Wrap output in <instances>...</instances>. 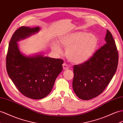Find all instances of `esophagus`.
Listing matches in <instances>:
<instances>
[{"label": "esophagus", "mask_w": 123, "mask_h": 123, "mask_svg": "<svg viewBox=\"0 0 123 123\" xmlns=\"http://www.w3.org/2000/svg\"><path fill=\"white\" fill-rule=\"evenodd\" d=\"M63 70H68V69L69 67L67 64L63 63Z\"/></svg>", "instance_id": "1"}]
</instances>
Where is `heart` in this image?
Listing matches in <instances>:
<instances>
[{
	"label": "heart",
	"instance_id": "heart-1",
	"mask_svg": "<svg viewBox=\"0 0 123 123\" xmlns=\"http://www.w3.org/2000/svg\"><path fill=\"white\" fill-rule=\"evenodd\" d=\"M98 43L97 37L84 31H77L61 36L59 43L65 48V55L71 62L81 64L93 55ZM51 49L56 55H60L62 48L57 43H53Z\"/></svg>",
	"mask_w": 123,
	"mask_h": 123
}]
</instances>
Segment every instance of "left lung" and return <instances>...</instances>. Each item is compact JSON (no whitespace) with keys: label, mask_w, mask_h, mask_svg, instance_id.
I'll list each match as a JSON object with an SVG mask.
<instances>
[{"label":"left lung","mask_w":123,"mask_h":123,"mask_svg":"<svg viewBox=\"0 0 123 123\" xmlns=\"http://www.w3.org/2000/svg\"><path fill=\"white\" fill-rule=\"evenodd\" d=\"M105 44L88 60L73 68L72 86L80 99L88 100L101 93L117 70L118 55L111 33L106 30Z\"/></svg>","instance_id":"obj_1"}]
</instances>
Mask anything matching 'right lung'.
I'll return each mask as SVG.
<instances>
[{
	"mask_svg": "<svg viewBox=\"0 0 123 123\" xmlns=\"http://www.w3.org/2000/svg\"><path fill=\"white\" fill-rule=\"evenodd\" d=\"M39 31L38 26L18 29L11 37L6 57V68L12 82L24 96L33 99L48 95L63 63L61 59L44 56L41 53L26 55L20 51L18 42Z\"/></svg>",
	"mask_w": 123,
	"mask_h": 123,
	"instance_id": "right-lung-1",
	"label": "right lung"
}]
</instances>
